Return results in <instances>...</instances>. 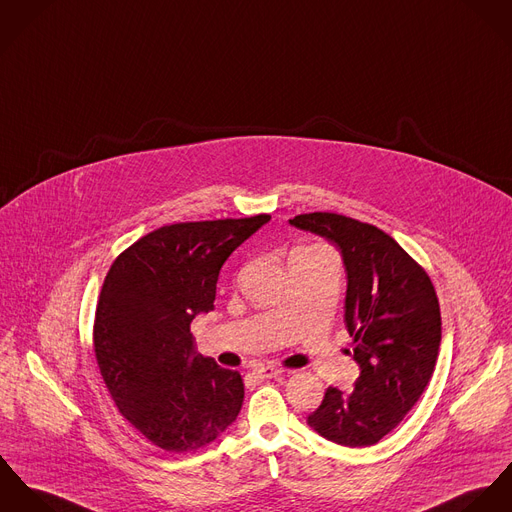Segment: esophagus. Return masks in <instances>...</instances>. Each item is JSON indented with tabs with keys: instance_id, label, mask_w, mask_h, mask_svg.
Listing matches in <instances>:
<instances>
[{
	"instance_id": "esophagus-1",
	"label": "esophagus",
	"mask_w": 512,
	"mask_h": 512,
	"mask_svg": "<svg viewBox=\"0 0 512 512\" xmlns=\"http://www.w3.org/2000/svg\"><path fill=\"white\" fill-rule=\"evenodd\" d=\"M283 371V367H277V365H257V367L253 369V373L259 375V377H263V379H273V377L281 375Z\"/></svg>"
}]
</instances>
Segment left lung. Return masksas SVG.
<instances>
[{"instance_id":"obj_1","label":"left lung","mask_w":512,"mask_h":512,"mask_svg":"<svg viewBox=\"0 0 512 512\" xmlns=\"http://www.w3.org/2000/svg\"><path fill=\"white\" fill-rule=\"evenodd\" d=\"M290 226L340 249L345 326L361 369L349 393L326 391L308 424L340 446H373L397 428L434 373L442 341L434 284L389 233L371 224L314 212L292 218Z\"/></svg>"}]
</instances>
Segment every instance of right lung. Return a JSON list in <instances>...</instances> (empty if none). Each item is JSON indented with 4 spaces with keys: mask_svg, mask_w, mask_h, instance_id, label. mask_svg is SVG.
Masks as SVG:
<instances>
[{
    "mask_svg": "<svg viewBox=\"0 0 512 512\" xmlns=\"http://www.w3.org/2000/svg\"><path fill=\"white\" fill-rule=\"evenodd\" d=\"M271 220L186 222L155 229L112 265L94 320V351L123 418L167 452H196L235 422L243 379L194 351L190 324L214 310L220 269Z\"/></svg>",
    "mask_w": 512,
    "mask_h": 512,
    "instance_id": "add662e5",
    "label": "right lung"
}]
</instances>
